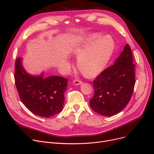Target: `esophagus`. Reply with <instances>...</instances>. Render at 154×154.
Masks as SVG:
<instances>
[{"mask_svg": "<svg viewBox=\"0 0 154 154\" xmlns=\"http://www.w3.org/2000/svg\"><path fill=\"white\" fill-rule=\"evenodd\" d=\"M74 85H80V84H82V83H83V82L82 81V80H79V79H75L74 81Z\"/></svg>", "mask_w": 154, "mask_h": 154, "instance_id": "1", "label": "esophagus"}]
</instances>
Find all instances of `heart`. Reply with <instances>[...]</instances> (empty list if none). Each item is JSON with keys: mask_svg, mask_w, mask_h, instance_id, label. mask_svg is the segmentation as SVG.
<instances>
[{"mask_svg": "<svg viewBox=\"0 0 154 154\" xmlns=\"http://www.w3.org/2000/svg\"><path fill=\"white\" fill-rule=\"evenodd\" d=\"M99 37L97 34L89 35L74 51V54L79 55L77 66L87 77H94L101 72L114 51V39L110 35L98 39Z\"/></svg>", "mask_w": 154, "mask_h": 154, "instance_id": "b5f03b06", "label": "heart"}]
</instances>
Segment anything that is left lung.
<instances>
[{"mask_svg": "<svg viewBox=\"0 0 154 154\" xmlns=\"http://www.w3.org/2000/svg\"><path fill=\"white\" fill-rule=\"evenodd\" d=\"M95 89L90 99L92 109L110 117L119 113L130 101L135 84V65L127 44L114 65L103 70L93 81Z\"/></svg>", "mask_w": 154, "mask_h": 154, "instance_id": "1", "label": "left lung"}]
</instances>
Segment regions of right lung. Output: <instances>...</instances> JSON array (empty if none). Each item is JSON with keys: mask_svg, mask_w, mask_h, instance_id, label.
<instances>
[{"mask_svg": "<svg viewBox=\"0 0 154 154\" xmlns=\"http://www.w3.org/2000/svg\"><path fill=\"white\" fill-rule=\"evenodd\" d=\"M14 79L21 101L34 114L48 118L62 110L68 82L66 78L57 75L44 78L43 74L32 76L24 70L22 58L18 57L15 63Z\"/></svg>", "mask_w": 154, "mask_h": 154, "instance_id": "right-lung-1", "label": "right lung"}]
</instances>
